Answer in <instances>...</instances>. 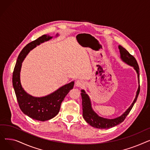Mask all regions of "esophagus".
<instances>
[{
  "instance_id": "esophagus-1",
  "label": "esophagus",
  "mask_w": 150,
  "mask_h": 150,
  "mask_svg": "<svg viewBox=\"0 0 150 150\" xmlns=\"http://www.w3.org/2000/svg\"><path fill=\"white\" fill-rule=\"evenodd\" d=\"M84 85V82L82 80H77L76 82H75V86H76V87H82V86H83Z\"/></svg>"
}]
</instances>
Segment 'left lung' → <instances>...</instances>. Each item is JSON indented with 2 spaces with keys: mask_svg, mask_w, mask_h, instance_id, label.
<instances>
[{
  "mask_svg": "<svg viewBox=\"0 0 150 150\" xmlns=\"http://www.w3.org/2000/svg\"><path fill=\"white\" fill-rule=\"evenodd\" d=\"M119 49L120 53L121 59L128 65L133 67L134 69L136 70L137 74V79L139 83L138 89L136 92V97L134 100L131 106L127 109L124 113H123L120 116L114 118V119H109L106 118H103L99 116L95 111H93L92 108V104L91 99L86 93L85 91L81 90V95L82 98V108H83V117L84 119L88 123H89L92 127L98 128V129H108L117 126L121 123L126 117L129 113L134 105L136 103L137 98L138 97L139 93L140 92V81H139V67L137 64V62L135 58L131 55L127 50L121 45H119Z\"/></svg>",
  "mask_w": 150,
  "mask_h": 150,
  "instance_id": "obj_1",
  "label": "left lung"
}]
</instances>
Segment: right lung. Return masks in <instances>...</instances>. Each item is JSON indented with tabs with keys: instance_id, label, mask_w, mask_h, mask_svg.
Returning <instances> with one entry per match:
<instances>
[{
	"instance_id": "add662e5",
	"label": "right lung",
	"mask_w": 150,
	"mask_h": 150,
	"mask_svg": "<svg viewBox=\"0 0 150 150\" xmlns=\"http://www.w3.org/2000/svg\"><path fill=\"white\" fill-rule=\"evenodd\" d=\"M58 35L57 33L56 36ZM52 38L53 36L44 35L28 44L21 52L13 73V88L21 111L31 119L42 122L49 120L58 114L62 101L69 91L73 89L74 81L61 86L49 95L36 97L30 95L22 88L20 72L22 63L29 52L37 45L49 41Z\"/></svg>"
}]
</instances>
